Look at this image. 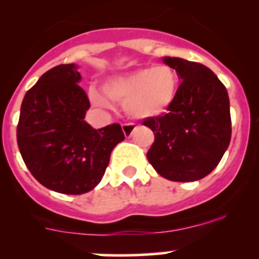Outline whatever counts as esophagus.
<instances>
[{"instance_id": "34e87169", "label": "esophagus", "mask_w": 259, "mask_h": 259, "mask_svg": "<svg viewBox=\"0 0 259 259\" xmlns=\"http://www.w3.org/2000/svg\"><path fill=\"white\" fill-rule=\"evenodd\" d=\"M135 125L132 124V122H127V124H122V132H124V135L126 138H130L133 135L135 130Z\"/></svg>"}]
</instances>
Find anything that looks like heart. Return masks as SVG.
Returning a JSON list of instances; mask_svg holds the SVG:
<instances>
[{
    "label": "heart",
    "instance_id": "heart-1",
    "mask_svg": "<svg viewBox=\"0 0 259 259\" xmlns=\"http://www.w3.org/2000/svg\"><path fill=\"white\" fill-rule=\"evenodd\" d=\"M103 93L89 89L91 103L108 108L109 98L122 104L125 113L134 119L158 116L173 104L178 91L177 72L168 65L140 67L110 77L104 82Z\"/></svg>",
    "mask_w": 259,
    "mask_h": 259
}]
</instances>
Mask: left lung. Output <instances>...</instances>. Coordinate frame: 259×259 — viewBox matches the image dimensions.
Segmentation results:
<instances>
[{"mask_svg":"<svg viewBox=\"0 0 259 259\" xmlns=\"http://www.w3.org/2000/svg\"><path fill=\"white\" fill-rule=\"evenodd\" d=\"M182 83L168 113L143 125L155 135L148 160L171 182L199 180L218 165L232 135L227 89L207 66L180 57H163Z\"/></svg>","mask_w":259,"mask_h":259,"instance_id":"left-lung-1","label":"left lung"}]
</instances>
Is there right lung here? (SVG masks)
<instances>
[{
  "label": "right lung",
  "instance_id": "obj_1",
  "mask_svg": "<svg viewBox=\"0 0 259 259\" xmlns=\"http://www.w3.org/2000/svg\"><path fill=\"white\" fill-rule=\"evenodd\" d=\"M80 81L77 65L52 67L26 93L17 125L18 149L28 170L62 194L94 189L113 149L125 139L119 124L96 130L85 121L90 103Z\"/></svg>",
  "mask_w": 259,
  "mask_h": 259
}]
</instances>
